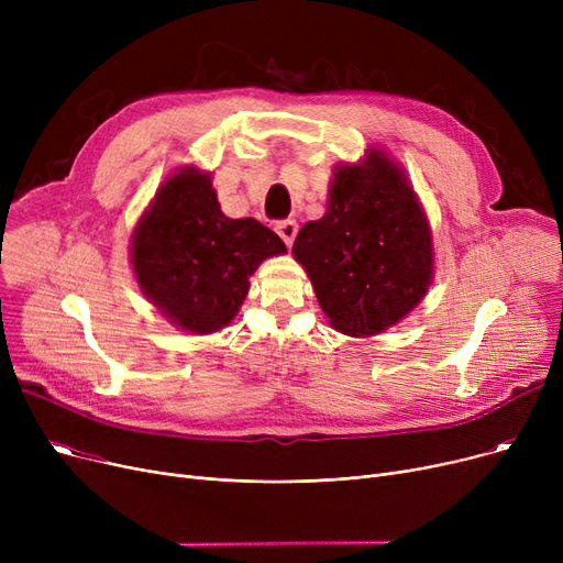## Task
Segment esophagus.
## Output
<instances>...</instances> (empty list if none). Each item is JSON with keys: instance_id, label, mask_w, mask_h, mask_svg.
I'll list each match as a JSON object with an SVG mask.
<instances>
[{"instance_id": "34e87169", "label": "esophagus", "mask_w": 563, "mask_h": 563, "mask_svg": "<svg viewBox=\"0 0 563 563\" xmlns=\"http://www.w3.org/2000/svg\"><path fill=\"white\" fill-rule=\"evenodd\" d=\"M276 232L280 234V240H283L287 246H291V244H294V240H297L299 225H297V221L287 219V221H280V223L276 225Z\"/></svg>"}]
</instances>
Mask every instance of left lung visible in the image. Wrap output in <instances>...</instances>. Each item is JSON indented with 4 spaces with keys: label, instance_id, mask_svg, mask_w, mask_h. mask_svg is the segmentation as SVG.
<instances>
[{
    "label": "left lung",
    "instance_id": "obj_1",
    "mask_svg": "<svg viewBox=\"0 0 563 563\" xmlns=\"http://www.w3.org/2000/svg\"><path fill=\"white\" fill-rule=\"evenodd\" d=\"M329 323L351 338L390 329L433 280V240L418 194L378 147L333 170L329 210L291 246Z\"/></svg>",
    "mask_w": 563,
    "mask_h": 563
}]
</instances>
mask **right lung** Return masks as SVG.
I'll return each mask as SVG.
<instances>
[{
  "instance_id": "right-lung-1",
  "label": "right lung",
  "mask_w": 563,
  "mask_h": 563,
  "mask_svg": "<svg viewBox=\"0 0 563 563\" xmlns=\"http://www.w3.org/2000/svg\"><path fill=\"white\" fill-rule=\"evenodd\" d=\"M130 251L143 297L175 329L207 335L240 312L257 266L287 249L260 221L225 217L212 175L185 166L157 189Z\"/></svg>"
}]
</instances>
